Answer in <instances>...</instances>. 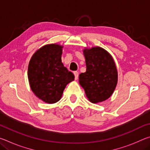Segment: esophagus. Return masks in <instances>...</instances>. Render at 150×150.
Wrapping results in <instances>:
<instances>
[{
	"label": "esophagus",
	"instance_id": "obj_1",
	"mask_svg": "<svg viewBox=\"0 0 150 150\" xmlns=\"http://www.w3.org/2000/svg\"><path fill=\"white\" fill-rule=\"evenodd\" d=\"M74 75H75V80H77L79 77V73L77 71H74Z\"/></svg>",
	"mask_w": 150,
	"mask_h": 150
}]
</instances>
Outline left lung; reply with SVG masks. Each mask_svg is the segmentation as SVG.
<instances>
[{
    "label": "left lung",
    "mask_w": 150,
    "mask_h": 150,
    "mask_svg": "<svg viewBox=\"0 0 150 150\" xmlns=\"http://www.w3.org/2000/svg\"><path fill=\"white\" fill-rule=\"evenodd\" d=\"M83 52L87 69L79 75V83L91 103L102 102L112 95L117 84L115 62L102 47L85 49Z\"/></svg>",
    "instance_id": "obj_1"
}]
</instances>
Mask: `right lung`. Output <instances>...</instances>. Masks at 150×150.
<instances>
[{
	"mask_svg": "<svg viewBox=\"0 0 150 150\" xmlns=\"http://www.w3.org/2000/svg\"><path fill=\"white\" fill-rule=\"evenodd\" d=\"M62 47L57 44L44 45L33 55L29 63L28 76L31 89L47 103L60 100L66 85L75 78L62 62Z\"/></svg>",
	"mask_w": 150,
	"mask_h": 150,
	"instance_id": "add662e5",
	"label": "right lung"
}]
</instances>
